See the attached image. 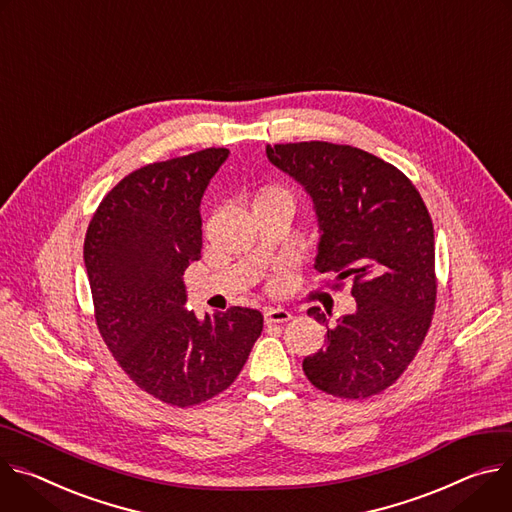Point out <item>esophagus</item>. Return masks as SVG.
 <instances>
[{
    "label": "esophagus",
    "mask_w": 512,
    "mask_h": 512,
    "mask_svg": "<svg viewBox=\"0 0 512 512\" xmlns=\"http://www.w3.org/2000/svg\"><path fill=\"white\" fill-rule=\"evenodd\" d=\"M291 319H293V313L287 311V309H274V307H270V309L264 311V321L266 323H287Z\"/></svg>",
    "instance_id": "esophagus-1"
}]
</instances>
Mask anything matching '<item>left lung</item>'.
Here are the masks:
<instances>
[{"mask_svg":"<svg viewBox=\"0 0 512 512\" xmlns=\"http://www.w3.org/2000/svg\"><path fill=\"white\" fill-rule=\"evenodd\" d=\"M268 160L311 197L319 225L315 270L348 280L356 311L327 327L303 360L305 376L339 399H366L396 382L419 352L435 311V240L429 211L399 168L346 144L266 146Z\"/></svg>","mask_w":512,"mask_h":512,"instance_id":"obj_1","label":"left lung"}]
</instances>
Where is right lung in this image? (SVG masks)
<instances>
[{"label":"right lung","mask_w":512,"mask_h":512,"mask_svg":"<svg viewBox=\"0 0 512 512\" xmlns=\"http://www.w3.org/2000/svg\"><path fill=\"white\" fill-rule=\"evenodd\" d=\"M227 148L142 166L113 187L85 236L95 321L122 370L154 399L193 407L230 386L262 333V313L199 319L183 274L201 258V199Z\"/></svg>","instance_id":"1"}]
</instances>
